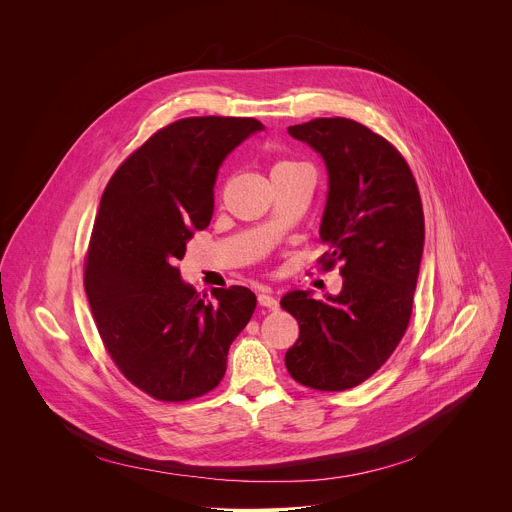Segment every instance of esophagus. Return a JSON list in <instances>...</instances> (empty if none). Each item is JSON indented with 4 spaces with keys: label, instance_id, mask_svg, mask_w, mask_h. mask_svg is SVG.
<instances>
[{
    "label": "esophagus",
    "instance_id": "obj_1",
    "mask_svg": "<svg viewBox=\"0 0 512 512\" xmlns=\"http://www.w3.org/2000/svg\"><path fill=\"white\" fill-rule=\"evenodd\" d=\"M257 300H259V306H263V308H267L271 312H275L279 308V302L271 296V291H267V289L261 291V294L257 296Z\"/></svg>",
    "mask_w": 512,
    "mask_h": 512
}]
</instances>
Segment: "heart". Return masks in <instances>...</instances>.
Returning <instances> with one entry per match:
<instances>
[{"instance_id":"b5f03b06","label":"heart","mask_w":512,"mask_h":512,"mask_svg":"<svg viewBox=\"0 0 512 512\" xmlns=\"http://www.w3.org/2000/svg\"><path fill=\"white\" fill-rule=\"evenodd\" d=\"M298 166H302V164L291 162V160H277L271 168V174H277V172H283V170H289V168H298Z\"/></svg>"}]
</instances>
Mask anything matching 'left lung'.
Masks as SVG:
<instances>
[{"instance_id": "1", "label": "left lung", "mask_w": 512, "mask_h": 512, "mask_svg": "<svg viewBox=\"0 0 512 512\" xmlns=\"http://www.w3.org/2000/svg\"><path fill=\"white\" fill-rule=\"evenodd\" d=\"M287 131L326 162L328 251L318 263L340 265L342 289L326 302L308 291L281 298L300 324L285 367L304 387L346 391L383 367L409 326L425 237L421 196L401 152L367 125L318 117Z\"/></svg>"}]
</instances>
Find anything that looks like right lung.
Masks as SVG:
<instances>
[{
  "mask_svg": "<svg viewBox=\"0 0 512 512\" xmlns=\"http://www.w3.org/2000/svg\"><path fill=\"white\" fill-rule=\"evenodd\" d=\"M259 129L253 117L178 119L139 145L101 196L85 291L115 367L158 401H190L221 383L255 312L243 285L212 289L204 301L176 263L210 225L218 166Z\"/></svg>",
  "mask_w": 512,
  "mask_h": 512,
  "instance_id": "right-lung-1",
  "label": "right lung"
}]
</instances>
